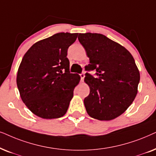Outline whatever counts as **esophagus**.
I'll list each match as a JSON object with an SVG mask.
<instances>
[{
  "label": "esophagus",
  "instance_id": "34e87169",
  "mask_svg": "<svg viewBox=\"0 0 156 156\" xmlns=\"http://www.w3.org/2000/svg\"><path fill=\"white\" fill-rule=\"evenodd\" d=\"M80 78H81V81L83 82V80H84V78H85V74L84 73H81L80 75Z\"/></svg>",
  "mask_w": 156,
  "mask_h": 156
}]
</instances>
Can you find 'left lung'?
<instances>
[{"label":"left lung","mask_w":156,"mask_h":156,"mask_svg":"<svg viewBox=\"0 0 156 156\" xmlns=\"http://www.w3.org/2000/svg\"><path fill=\"white\" fill-rule=\"evenodd\" d=\"M78 41L86 50L98 78L86 73L84 81L90 94L84 99L91 118L111 120L123 114L138 93L140 72L131 53L119 43L99 33H80Z\"/></svg>","instance_id":"left-lung-1"}]
</instances>
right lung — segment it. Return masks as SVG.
<instances>
[{
    "instance_id": "right-lung-1",
    "label": "right lung",
    "mask_w": 156,
    "mask_h": 156,
    "mask_svg": "<svg viewBox=\"0 0 156 156\" xmlns=\"http://www.w3.org/2000/svg\"><path fill=\"white\" fill-rule=\"evenodd\" d=\"M78 33H59L34 43L18 68L16 83L20 98L33 114L43 119L66 113L80 77L70 73L68 47Z\"/></svg>"
}]
</instances>
